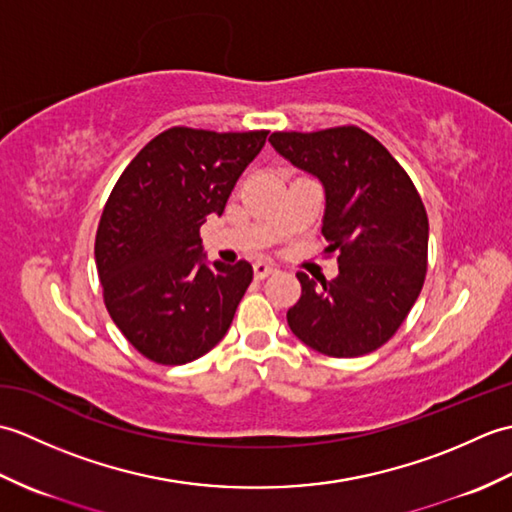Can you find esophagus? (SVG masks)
<instances>
[{
	"label": "esophagus",
	"mask_w": 512,
	"mask_h": 512,
	"mask_svg": "<svg viewBox=\"0 0 512 512\" xmlns=\"http://www.w3.org/2000/svg\"><path fill=\"white\" fill-rule=\"evenodd\" d=\"M253 273H255V279H266L268 275L275 273V266L268 264V262H257L253 266Z\"/></svg>",
	"instance_id": "obj_1"
}]
</instances>
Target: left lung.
<instances>
[{"label":"left lung","mask_w":512,"mask_h":512,"mask_svg":"<svg viewBox=\"0 0 512 512\" xmlns=\"http://www.w3.org/2000/svg\"><path fill=\"white\" fill-rule=\"evenodd\" d=\"M325 187L321 233L339 277L297 273L301 297L288 310L299 341L332 358L378 350L398 332L427 275L429 217L400 162L356 125L268 138Z\"/></svg>","instance_id":"8db88e82"}]
</instances>
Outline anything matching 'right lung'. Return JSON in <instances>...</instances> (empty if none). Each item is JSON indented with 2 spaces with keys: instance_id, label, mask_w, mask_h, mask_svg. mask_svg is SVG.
Returning <instances> with one entry per match:
<instances>
[{
  "instance_id": "right-lung-1",
  "label": "right lung",
  "mask_w": 512,
  "mask_h": 512,
  "mask_svg": "<svg viewBox=\"0 0 512 512\" xmlns=\"http://www.w3.org/2000/svg\"><path fill=\"white\" fill-rule=\"evenodd\" d=\"M266 136L171 127L116 180L96 228V270L116 328L149 361L191 363L231 328L253 266H206L200 226L224 213Z\"/></svg>"
}]
</instances>
